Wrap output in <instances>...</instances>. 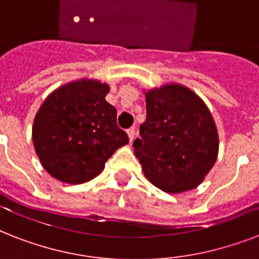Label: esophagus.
<instances>
[{
	"mask_svg": "<svg viewBox=\"0 0 259 259\" xmlns=\"http://www.w3.org/2000/svg\"><path fill=\"white\" fill-rule=\"evenodd\" d=\"M127 136H129L130 142L133 141L134 137H136V129H134V127H130V129H127Z\"/></svg>",
	"mask_w": 259,
	"mask_h": 259,
	"instance_id": "obj_1",
	"label": "esophagus"
}]
</instances>
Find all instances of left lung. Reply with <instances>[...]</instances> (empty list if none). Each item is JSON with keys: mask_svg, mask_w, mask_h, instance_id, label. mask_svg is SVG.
<instances>
[{"mask_svg": "<svg viewBox=\"0 0 259 259\" xmlns=\"http://www.w3.org/2000/svg\"><path fill=\"white\" fill-rule=\"evenodd\" d=\"M145 98L146 121L133 142L144 175L164 192L196 188L217 161L219 149L208 107L180 84L150 90Z\"/></svg>", "mask_w": 259, "mask_h": 259, "instance_id": "left-lung-1", "label": "left lung"}]
</instances>
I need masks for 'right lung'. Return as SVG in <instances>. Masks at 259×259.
Returning <instances> with one entry per match:
<instances>
[{
    "label": "right lung",
    "instance_id": "right-lung-1",
    "mask_svg": "<svg viewBox=\"0 0 259 259\" xmlns=\"http://www.w3.org/2000/svg\"><path fill=\"white\" fill-rule=\"evenodd\" d=\"M110 87L82 79L47 98L32 127L34 150L51 176L82 184L98 176L129 137L117 125V110L106 102Z\"/></svg>",
    "mask_w": 259,
    "mask_h": 259
}]
</instances>
